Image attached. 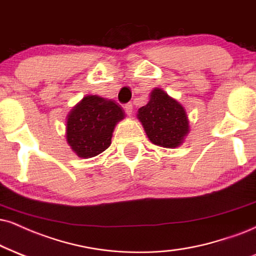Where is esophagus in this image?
I'll use <instances>...</instances> for the list:
<instances>
[{
    "label": "esophagus",
    "mask_w": 256,
    "mask_h": 256,
    "mask_svg": "<svg viewBox=\"0 0 256 256\" xmlns=\"http://www.w3.org/2000/svg\"><path fill=\"white\" fill-rule=\"evenodd\" d=\"M124 110H126V112H127V115L128 116H130L132 114H133V104L132 103H127L124 106Z\"/></svg>",
    "instance_id": "34e87169"
}]
</instances>
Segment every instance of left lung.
<instances>
[{
    "mask_svg": "<svg viewBox=\"0 0 256 256\" xmlns=\"http://www.w3.org/2000/svg\"><path fill=\"white\" fill-rule=\"evenodd\" d=\"M150 142L160 147L180 146L188 133V120L184 106L162 89L150 92V102L138 112Z\"/></svg>",
    "mask_w": 256,
    "mask_h": 256,
    "instance_id": "8db88e82",
    "label": "left lung"
}]
</instances>
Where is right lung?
Returning <instances> with one entry per match:
<instances>
[{
    "mask_svg": "<svg viewBox=\"0 0 256 256\" xmlns=\"http://www.w3.org/2000/svg\"><path fill=\"white\" fill-rule=\"evenodd\" d=\"M122 118L124 112L116 102L85 96L68 115L66 141L80 158L98 156L110 146L114 128Z\"/></svg>",
    "mask_w": 256,
    "mask_h": 256,
    "instance_id": "add662e5",
    "label": "right lung"
}]
</instances>
